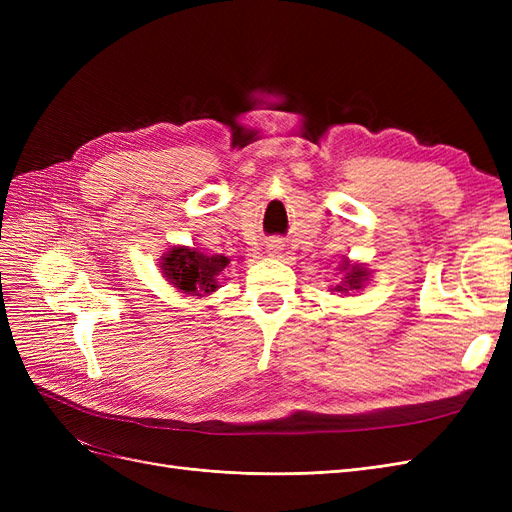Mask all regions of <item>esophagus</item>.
Listing matches in <instances>:
<instances>
[{"label": "esophagus", "mask_w": 512, "mask_h": 512, "mask_svg": "<svg viewBox=\"0 0 512 512\" xmlns=\"http://www.w3.org/2000/svg\"><path fill=\"white\" fill-rule=\"evenodd\" d=\"M267 247H269V252L275 256V254H280L284 250V241L282 239H271L267 243Z\"/></svg>", "instance_id": "esophagus-1"}]
</instances>
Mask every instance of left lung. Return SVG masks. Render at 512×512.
I'll list each match as a JSON object with an SVG mask.
<instances>
[{
	"instance_id": "obj_1",
	"label": "left lung",
	"mask_w": 512,
	"mask_h": 512,
	"mask_svg": "<svg viewBox=\"0 0 512 512\" xmlns=\"http://www.w3.org/2000/svg\"><path fill=\"white\" fill-rule=\"evenodd\" d=\"M348 269V273H346V277H344V286H337V290H356V288H361V284H363V280H365V269L363 267H350L348 262L344 265V271Z\"/></svg>"
}]
</instances>
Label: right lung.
I'll list each match as a JSON object with an SVG mask.
<instances>
[{"label": "right lung", "mask_w": 512, "mask_h": 512, "mask_svg": "<svg viewBox=\"0 0 512 512\" xmlns=\"http://www.w3.org/2000/svg\"><path fill=\"white\" fill-rule=\"evenodd\" d=\"M228 265L226 256H207L188 247H173L162 262L164 277L188 294H207L218 288V275Z\"/></svg>", "instance_id": "obj_1"}]
</instances>
